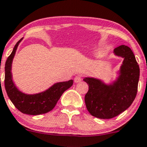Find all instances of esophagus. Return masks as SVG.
I'll return each instance as SVG.
<instances>
[{
    "label": "esophagus",
    "mask_w": 147,
    "mask_h": 147,
    "mask_svg": "<svg viewBox=\"0 0 147 147\" xmlns=\"http://www.w3.org/2000/svg\"><path fill=\"white\" fill-rule=\"evenodd\" d=\"M82 80V78L80 76H79V75H78V76H76L75 78V79H74V81H75V83H80V81H81Z\"/></svg>",
    "instance_id": "esophagus-1"
}]
</instances>
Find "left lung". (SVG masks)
<instances>
[{
	"mask_svg": "<svg viewBox=\"0 0 147 147\" xmlns=\"http://www.w3.org/2000/svg\"><path fill=\"white\" fill-rule=\"evenodd\" d=\"M116 56L123 58L119 76L112 84L99 79L85 78L88 91L85 96L86 108L92 116L100 119L116 117L129 107L136 96L139 80V66L132 50L122 45L114 50Z\"/></svg>",
	"mask_w": 147,
	"mask_h": 147,
	"instance_id": "obj_1",
	"label": "left lung"
}]
</instances>
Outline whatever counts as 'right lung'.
I'll list each match as a JSON object with an SVG mask.
<instances>
[{
  "label": "right lung",
  "instance_id": "1",
  "mask_svg": "<svg viewBox=\"0 0 147 147\" xmlns=\"http://www.w3.org/2000/svg\"><path fill=\"white\" fill-rule=\"evenodd\" d=\"M21 41L22 39L16 42L5 61L4 80L5 90L15 107L22 113L30 115L47 113L54 108L63 93L72 86L73 80L55 83L49 89L39 94H26L20 91L12 80L11 64L16 49Z\"/></svg>",
  "mask_w": 147,
  "mask_h": 147
}]
</instances>
